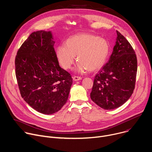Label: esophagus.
Wrapping results in <instances>:
<instances>
[{"instance_id": "34e87169", "label": "esophagus", "mask_w": 152, "mask_h": 152, "mask_svg": "<svg viewBox=\"0 0 152 152\" xmlns=\"http://www.w3.org/2000/svg\"><path fill=\"white\" fill-rule=\"evenodd\" d=\"M73 80H74L75 81H77V80H81V79H82V77H80V76H73Z\"/></svg>"}]
</instances>
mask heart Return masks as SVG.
Here are the masks:
<instances>
[{"mask_svg": "<svg viewBox=\"0 0 152 152\" xmlns=\"http://www.w3.org/2000/svg\"><path fill=\"white\" fill-rule=\"evenodd\" d=\"M110 51L109 42L104 39L91 34H80L69 38L66 45H60L56 50L59 63L65 69L72 67L76 60L79 61L76 70L83 73L95 71L104 64Z\"/></svg>", "mask_w": 152, "mask_h": 152, "instance_id": "heart-1", "label": "heart"}]
</instances>
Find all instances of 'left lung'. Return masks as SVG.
I'll return each mask as SVG.
<instances>
[{
    "label": "left lung",
    "instance_id": "8db88e82",
    "mask_svg": "<svg viewBox=\"0 0 152 152\" xmlns=\"http://www.w3.org/2000/svg\"><path fill=\"white\" fill-rule=\"evenodd\" d=\"M109 61L95 75L91 98L105 110L116 109L130 98L135 88L137 60L129 42L118 31Z\"/></svg>",
    "mask_w": 152,
    "mask_h": 152
}]
</instances>
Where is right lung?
Here are the masks:
<instances>
[{"label":"right lung","instance_id":"1","mask_svg":"<svg viewBox=\"0 0 152 152\" xmlns=\"http://www.w3.org/2000/svg\"><path fill=\"white\" fill-rule=\"evenodd\" d=\"M50 31L33 32L18 49L15 75L22 98L36 111L51 115L67 102L73 79L60 67Z\"/></svg>","mask_w":152,"mask_h":152}]
</instances>
